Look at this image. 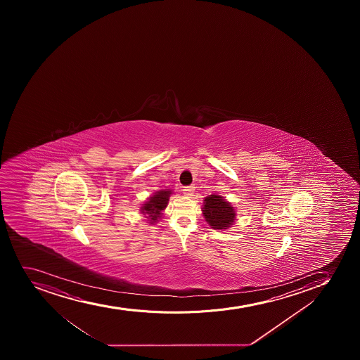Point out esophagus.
I'll return each mask as SVG.
<instances>
[{"instance_id": "34e87169", "label": "esophagus", "mask_w": 360, "mask_h": 360, "mask_svg": "<svg viewBox=\"0 0 360 360\" xmlns=\"http://www.w3.org/2000/svg\"><path fill=\"white\" fill-rule=\"evenodd\" d=\"M183 191H184V195H186V196L191 197V196H193V193H195V186H186V188H184V190H183Z\"/></svg>"}]
</instances>
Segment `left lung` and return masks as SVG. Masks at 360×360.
I'll list each match as a JSON object with an SVG mask.
<instances>
[{
  "label": "left lung",
  "instance_id": "left-lung-1",
  "mask_svg": "<svg viewBox=\"0 0 360 360\" xmlns=\"http://www.w3.org/2000/svg\"><path fill=\"white\" fill-rule=\"evenodd\" d=\"M203 216L207 224L216 230L230 228L235 221L236 212L231 203L219 195H210L204 198Z\"/></svg>",
  "mask_w": 360,
  "mask_h": 360
}]
</instances>
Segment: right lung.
I'll return each instance as SVG.
<instances>
[{"label":"right lung","mask_w":360,"mask_h":360,"mask_svg":"<svg viewBox=\"0 0 360 360\" xmlns=\"http://www.w3.org/2000/svg\"><path fill=\"white\" fill-rule=\"evenodd\" d=\"M171 193L172 191L169 189L160 190L143 204L141 212L143 214H148L146 218H149L150 224H155L160 218H162V211L167 207Z\"/></svg>","instance_id":"add662e5"}]
</instances>
